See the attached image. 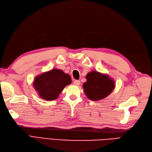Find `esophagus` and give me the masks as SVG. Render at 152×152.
I'll return each instance as SVG.
<instances>
[{
  "mask_svg": "<svg viewBox=\"0 0 152 152\" xmlns=\"http://www.w3.org/2000/svg\"><path fill=\"white\" fill-rule=\"evenodd\" d=\"M73 84H74V85L75 86H79L80 84V82L78 80H75L73 81Z\"/></svg>",
  "mask_w": 152,
  "mask_h": 152,
  "instance_id": "34e87169",
  "label": "esophagus"
}]
</instances>
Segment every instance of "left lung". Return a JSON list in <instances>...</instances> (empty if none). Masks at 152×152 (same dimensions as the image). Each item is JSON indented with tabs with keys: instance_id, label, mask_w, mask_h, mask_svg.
<instances>
[{
	"instance_id": "left-lung-1",
	"label": "left lung",
	"mask_w": 152,
	"mask_h": 152,
	"mask_svg": "<svg viewBox=\"0 0 152 152\" xmlns=\"http://www.w3.org/2000/svg\"><path fill=\"white\" fill-rule=\"evenodd\" d=\"M84 91L87 98L99 101L108 96L115 88V82L108 75L97 71H92L86 75Z\"/></svg>"
}]
</instances>
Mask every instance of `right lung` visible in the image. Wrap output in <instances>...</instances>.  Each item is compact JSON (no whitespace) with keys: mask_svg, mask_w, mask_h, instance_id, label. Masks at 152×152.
I'll list each match as a JSON object with an SVG mask.
<instances>
[{"mask_svg":"<svg viewBox=\"0 0 152 152\" xmlns=\"http://www.w3.org/2000/svg\"><path fill=\"white\" fill-rule=\"evenodd\" d=\"M71 82V77L67 73L59 69H53L37 76L34 87L41 98L52 101L57 99L63 89Z\"/></svg>","mask_w":152,"mask_h":152,"instance_id":"add662e5","label":"right lung"}]
</instances>
